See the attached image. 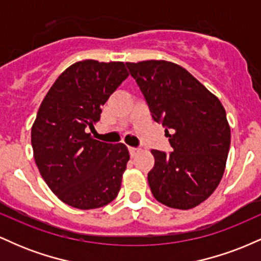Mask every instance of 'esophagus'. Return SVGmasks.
Instances as JSON below:
<instances>
[{
  "label": "esophagus",
  "instance_id": "1",
  "mask_svg": "<svg viewBox=\"0 0 261 261\" xmlns=\"http://www.w3.org/2000/svg\"><path fill=\"white\" fill-rule=\"evenodd\" d=\"M128 151H130L131 157H135V155H136L140 152V148H137V147H128Z\"/></svg>",
  "mask_w": 261,
  "mask_h": 261
}]
</instances>
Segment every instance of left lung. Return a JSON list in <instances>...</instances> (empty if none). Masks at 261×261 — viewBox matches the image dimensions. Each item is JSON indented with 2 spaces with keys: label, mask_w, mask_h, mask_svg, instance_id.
I'll list each match as a JSON object with an SVG mask.
<instances>
[{
  "label": "left lung",
  "mask_w": 261,
  "mask_h": 261,
  "mask_svg": "<svg viewBox=\"0 0 261 261\" xmlns=\"http://www.w3.org/2000/svg\"><path fill=\"white\" fill-rule=\"evenodd\" d=\"M154 121L166 127L173 152L152 149L148 184L172 208L200 205L216 190L226 168L230 128L216 95L181 66L163 60L126 62Z\"/></svg>",
  "instance_id": "8db88e82"
}]
</instances>
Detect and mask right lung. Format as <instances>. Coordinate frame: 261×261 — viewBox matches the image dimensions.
<instances>
[{
	"label": "right lung",
	"mask_w": 261,
	"mask_h": 261,
	"mask_svg": "<svg viewBox=\"0 0 261 261\" xmlns=\"http://www.w3.org/2000/svg\"><path fill=\"white\" fill-rule=\"evenodd\" d=\"M127 76L124 62L79 61L41 101L32 127L35 163L53 193L72 207L98 208L118 196L127 147L94 140L87 130L99 121L101 107Z\"/></svg>",
	"instance_id": "add662e5"
}]
</instances>
